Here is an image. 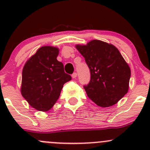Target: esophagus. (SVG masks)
I'll use <instances>...</instances> for the list:
<instances>
[{
    "instance_id": "obj_1",
    "label": "esophagus",
    "mask_w": 150,
    "mask_h": 150,
    "mask_svg": "<svg viewBox=\"0 0 150 150\" xmlns=\"http://www.w3.org/2000/svg\"><path fill=\"white\" fill-rule=\"evenodd\" d=\"M77 73L76 72H74V73H72V78H77Z\"/></svg>"
}]
</instances>
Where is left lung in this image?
<instances>
[{
    "mask_svg": "<svg viewBox=\"0 0 150 150\" xmlns=\"http://www.w3.org/2000/svg\"><path fill=\"white\" fill-rule=\"evenodd\" d=\"M90 69L91 80L83 86L88 96L98 106L116 104L128 90L131 69L115 46L93 40L76 46Z\"/></svg>",
    "mask_w": 150,
    "mask_h": 150,
    "instance_id": "obj_1",
    "label": "left lung"
}]
</instances>
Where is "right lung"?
I'll list each match as a JSON object with an SVG mask.
<instances>
[{"instance_id":"1","label":"right lung","mask_w":150,"mask_h":150,"mask_svg":"<svg viewBox=\"0 0 150 150\" xmlns=\"http://www.w3.org/2000/svg\"><path fill=\"white\" fill-rule=\"evenodd\" d=\"M59 49L43 46L30 57L22 70L21 93L27 102L40 111H48L59 97L63 85L72 79L57 59Z\"/></svg>"}]
</instances>
